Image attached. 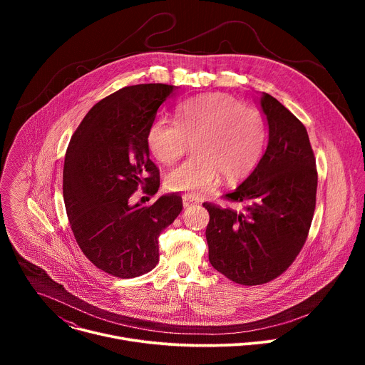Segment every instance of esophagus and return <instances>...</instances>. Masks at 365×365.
I'll use <instances>...</instances> for the list:
<instances>
[{"mask_svg":"<svg viewBox=\"0 0 365 365\" xmlns=\"http://www.w3.org/2000/svg\"><path fill=\"white\" fill-rule=\"evenodd\" d=\"M193 203H196V199H195L193 196H190V195H183V206H185V207H189V206H192Z\"/></svg>","mask_w":365,"mask_h":365,"instance_id":"1","label":"esophagus"}]
</instances>
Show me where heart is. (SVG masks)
Instances as JSON below:
<instances>
[{"label":"heart","instance_id":"b5f03b06","mask_svg":"<svg viewBox=\"0 0 365 365\" xmlns=\"http://www.w3.org/2000/svg\"><path fill=\"white\" fill-rule=\"evenodd\" d=\"M175 121L155 118L147 131V147L162 165L172 166L192 147L195 154L166 176L170 190L202 196L220 176L235 182L259 162L266 147L263 114L237 98L214 92L178 103Z\"/></svg>","mask_w":365,"mask_h":365}]
</instances>
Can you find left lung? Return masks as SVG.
<instances>
[{"instance_id":"1","label":"left lung","mask_w":365,"mask_h":365,"mask_svg":"<svg viewBox=\"0 0 365 365\" xmlns=\"http://www.w3.org/2000/svg\"><path fill=\"white\" fill-rule=\"evenodd\" d=\"M259 106L269 144L252 173L224 199L205 202L206 241L214 269L230 280L257 286L284 273L300 252L314 218L318 172L304 125L269 93Z\"/></svg>"}]
</instances>
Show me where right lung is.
I'll return each mask as SVG.
<instances>
[{"label":"right lung","mask_w":365,"mask_h":365,"mask_svg":"<svg viewBox=\"0 0 365 365\" xmlns=\"http://www.w3.org/2000/svg\"><path fill=\"white\" fill-rule=\"evenodd\" d=\"M176 86H125L101 99L73 133L65 155L63 199L75 240L89 262L120 279L159 263V235L182 212L172 193L131 205L138 187L153 196L160 172L150 160L147 131Z\"/></svg>","instance_id":"obj_1"}]
</instances>
